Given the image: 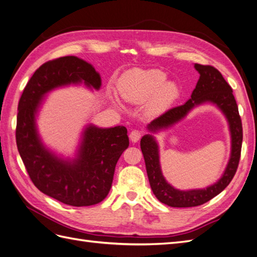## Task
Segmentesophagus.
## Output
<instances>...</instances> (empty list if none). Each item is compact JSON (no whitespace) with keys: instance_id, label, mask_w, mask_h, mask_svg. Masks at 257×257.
<instances>
[{"instance_id":"34e87169","label":"esophagus","mask_w":257,"mask_h":257,"mask_svg":"<svg viewBox=\"0 0 257 257\" xmlns=\"http://www.w3.org/2000/svg\"><path fill=\"white\" fill-rule=\"evenodd\" d=\"M141 137H142V133H141V131H139V130H133L130 133V135H129L130 140L133 141V142H138V141L141 139Z\"/></svg>"}]
</instances>
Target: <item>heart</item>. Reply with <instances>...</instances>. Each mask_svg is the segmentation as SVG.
I'll use <instances>...</instances> for the list:
<instances>
[{
	"mask_svg": "<svg viewBox=\"0 0 257 257\" xmlns=\"http://www.w3.org/2000/svg\"><path fill=\"white\" fill-rule=\"evenodd\" d=\"M167 75L160 69L134 68L123 72L118 80V91L123 100L135 104L147 102L151 114L165 111L179 96V85L166 81ZM114 102L118 103L116 98Z\"/></svg>",
	"mask_w": 257,
	"mask_h": 257,
	"instance_id": "b5f03b06",
	"label": "heart"
}]
</instances>
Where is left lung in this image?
I'll list each match as a JSON object with an SVG mask.
<instances>
[{
	"label": "left lung",
	"mask_w": 257,
	"mask_h": 257,
	"mask_svg": "<svg viewBox=\"0 0 257 257\" xmlns=\"http://www.w3.org/2000/svg\"><path fill=\"white\" fill-rule=\"evenodd\" d=\"M194 68L199 71L200 79L191 97L183 105L170 108L166 113L151 121L147 129L150 133L156 134L161 130L170 128L182 120L194 107L209 103L215 105L226 117L231 136V152L225 172L214 185L204 189L179 190L168 183L163 176L160 163V148L154 136L151 134L143 136L140 146L146 162L151 189L157 200L172 207L199 206L219 194L232 180L241 155L243 139L242 122L231 87L213 66L194 64Z\"/></svg>",
	"instance_id": "obj_1"
}]
</instances>
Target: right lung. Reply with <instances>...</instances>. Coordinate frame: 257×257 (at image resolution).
Wrapping results in <instances>:
<instances>
[{
  "label": "right lung",
  "mask_w": 257,
  "mask_h": 257,
  "mask_svg": "<svg viewBox=\"0 0 257 257\" xmlns=\"http://www.w3.org/2000/svg\"><path fill=\"white\" fill-rule=\"evenodd\" d=\"M101 88V76L93 66L77 56L44 63L32 75L18 103L16 143L34 185L44 194L71 206H90L107 196L116 164L129 147L123 126L82 131L74 159H63L44 146L37 128L43 97L52 90L70 84Z\"/></svg>",
  "instance_id": "right-lung-1"
}]
</instances>
